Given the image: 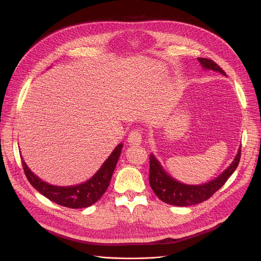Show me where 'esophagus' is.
<instances>
[{
    "mask_svg": "<svg viewBox=\"0 0 261 261\" xmlns=\"http://www.w3.org/2000/svg\"><path fill=\"white\" fill-rule=\"evenodd\" d=\"M142 140H143V136H142L141 130L134 129L129 133L127 142L129 143V145H135L136 146V145H141Z\"/></svg>",
    "mask_w": 261,
    "mask_h": 261,
    "instance_id": "esophagus-1",
    "label": "esophagus"
}]
</instances>
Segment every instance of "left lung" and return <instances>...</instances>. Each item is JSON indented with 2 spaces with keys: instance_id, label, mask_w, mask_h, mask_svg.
Wrapping results in <instances>:
<instances>
[{
  "instance_id": "8db88e82",
  "label": "left lung",
  "mask_w": 261,
  "mask_h": 261,
  "mask_svg": "<svg viewBox=\"0 0 261 261\" xmlns=\"http://www.w3.org/2000/svg\"><path fill=\"white\" fill-rule=\"evenodd\" d=\"M203 70H212L226 76L222 68L215 63L211 59L198 58ZM241 155V146L238 149V152L231 162L230 165L219 174L214 180L203 183V184H185L175 180L161 165L160 161L155 158L153 153L150 154V169H149V183L151 186L154 194L165 202L174 206H191L202 203L203 201L210 199L217 190L220 189L228 177L234 173L240 161Z\"/></svg>"
}]
</instances>
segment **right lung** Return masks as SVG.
Here are the masks:
<instances>
[{
	"instance_id": "1",
	"label": "right lung",
	"mask_w": 261,
	"mask_h": 261,
	"mask_svg": "<svg viewBox=\"0 0 261 261\" xmlns=\"http://www.w3.org/2000/svg\"><path fill=\"white\" fill-rule=\"evenodd\" d=\"M122 146V143H120L114 148L111 154L109 155V158L103 162L100 168L96 171L91 179L81 184L71 186L51 185L41 180L27 166V164L22 158V154L21 160L27 180L41 195L61 205V206L70 208H85L97 202L106 193L121 153Z\"/></svg>"
}]
</instances>
